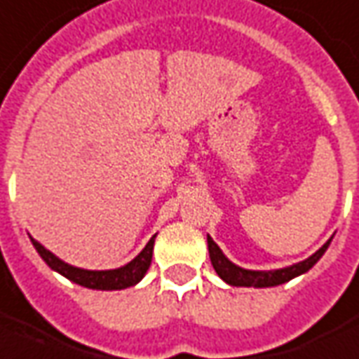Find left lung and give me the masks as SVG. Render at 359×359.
<instances>
[{
	"label": "left lung",
	"instance_id": "obj_1",
	"mask_svg": "<svg viewBox=\"0 0 359 359\" xmlns=\"http://www.w3.org/2000/svg\"><path fill=\"white\" fill-rule=\"evenodd\" d=\"M208 239V252H210L212 266L226 283L233 285V287H276V285L287 283L292 277L300 276V273H306L308 269L312 268L313 264L318 262L319 258L323 256V252L329 247L331 239L327 241L323 247L319 248L316 255H312L310 258H306L304 262L292 264L289 268L283 269H271V271H252V269H243L239 266H235L233 262H229L224 252L219 250V247L210 239Z\"/></svg>",
	"mask_w": 359,
	"mask_h": 359
}]
</instances>
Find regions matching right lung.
Here are the masks:
<instances>
[{"label": "right lung", "mask_w": 359, "mask_h": 359, "mask_svg": "<svg viewBox=\"0 0 359 359\" xmlns=\"http://www.w3.org/2000/svg\"><path fill=\"white\" fill-rule=\"evenodd\" d=\"M156 237V235H154ZM154 237L149 241L145 248L141 250L140 255L133 258L132 262L126 264L118 269H104V271H91V269H80L65 264L59 260L57 256L51 255L49 250L41 247L38 241L32 239V245L38 250V255L43 258V262L55 271H59L61 276H65L70 281L88 287V289H97V290H120L128 289L132 285L140 283L143 276L147 273L149 266H151V258H153V245Z\"/></svg>", "instance_id": "add662e5"}]
</instances>
